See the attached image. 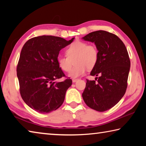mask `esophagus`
<instances>
[{
    "instance_id": "1",
    "label": "esophagus",
    "mask_w": 146,
    "mask_h": 146,
    "mask_svg": "<svg viewBox=\"0 0 146 146\" xmlns=\"http://www.w3.org/2000/svg\"><path fill=\"white\" fill-rule=\"evenodd\" d=\"M78 80V79H76V78H73V80H72V81H73V82H76V81Z\"/></svg>"
}]
</instances>
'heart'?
I'll use <instances>...</instances> for the list:
<instances>
[{
	"label": "heart",
	"instance_id": "b5f03b06",
	"mask_svg": "<svg viewBox=\"0 0 146 146\" xmlns=\"http://www.w3.org/2000/svg\"><path fill=\"white\" fill-rule=\"evenodd\" d=\"M66 56H58L56 58L58 67L65 72L70 71L74 59L75 66L69 74L71 78H77L85 73L86 69L92 70L98 60L97 46L83 41H75L66 49Z\"/></svg>",
	"mask_w": 146,
	"mask_h": 146
}]
</instances>
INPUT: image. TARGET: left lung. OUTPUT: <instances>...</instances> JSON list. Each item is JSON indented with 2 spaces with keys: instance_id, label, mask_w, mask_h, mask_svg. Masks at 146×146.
I'll return each instance as SVG.
<instances>
[{
  "instance_id": "left-lung-1",
  "label": "left lung",
  "mask_w": 146,
  "mask_h": 146,
  "mask_svg": "<svg viewBox=\"0 0 146 146\" xmlns=\"http://www.w3.org/2000/svg\"><path fill=\"white\" fill-rule=\"evenodd\" d=\"M83 39L95 44L98 60L91 72L95 80H86L82 98L88 107L103 112L119 102L126 91L130 60L123 42L110 32H91Z\"/></svg>"
}]
</instances>
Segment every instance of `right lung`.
<instances>
[{"label":"right lung","mask_w":146,"mask_h":146,"mask_svg":"<svg viewBox=\"0 0 146 146\" xmlns=\"http://www.w3.org/2000/svg\"><path fill=\"white\" fill-rule=\"evenodd\" d=\"M70 40L58 36L42 35L30 38L22 49L17 67L20 93L29 107L40 113H48L62 104L72 80H55L66 77L56 58L61 49Z\"/></svg>","instance_id":"1"}]
</instances>
